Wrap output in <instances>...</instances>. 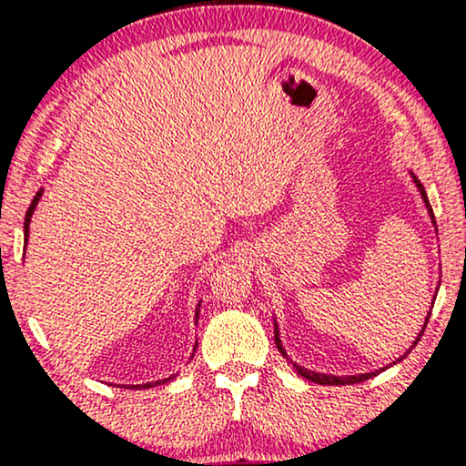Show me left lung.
Instances as JSON below:
<instances>
[{"label": "left lung", "instance_id": "8db88e82", "mask_svg": "<svg viewBox=\"0 0 466 466\" xmlns=\"http://www.w3.org/2000/svg\"><path fill=\"white\" fill-rule=\"evenodd\" d=\"M411 175V179H414V184H416V188H419V192H420V197H422V201H425V206H427V212H430V217H431V223H434L436 226V221H434V212H431V206H430V199H427V192H425V188H422L420 186V181L414 177V173H410ZM438 232V229H436ZM434 304V302H431ZM427 322H430V315H427L425 318V324H422V330H425V326H427ZM274 326H276V333H274V337H276V349L282 352V357H287L289 361H291V357L287 355L285 352V349H282V341H280V330H278V322H276V318H274ZM422 330L419 333V337H416L414 339V344H411V349H414L416 344H419V339L422 337ZM410 349V350H411ZM408 350V352H410ZM408 352H405V355H408ZM405 355L400 357V360H405ZM400 360H397V361H400ZM394 361V363H397ZM291 366H293V370H296L298 374H300V377H304V379H309V381H313V383H319V386H350V383H361V381H368V379H372V377H377L379 372H383L386 370V368H390V366H386V368H379V370H374V372H363V374H346V377H337V374H324V372H315V370H309V368H304V366H300V363H296V361H291Z\"/></svg>", "mask_w": 466, "mask_h": 466}]
</instances>
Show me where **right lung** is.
<instances>
[{
  "label": "right lung",
  "mask_w": 466,
  "mask_h": 466,
  "mask_svg": "<svg viewBox=\"0 0 466 466\" xmlns=\"http://www.w3.org/2000/svg\"><path fill=\"white\" fill-rule=\"evenodd\" d=\"M41 195H44V188H41L39 192H36L35 195V199H32V203H30V208H28V212H25V221H24V237H25V243H28V232H30V218H32V215H35V208H36V203H39V199H41ZM199 307L201 304H197V309H195V324H197V319H199ZM197 349V346H195ZM177 377V374H170V377H166V379H159V381H151V383H142V386H120V388H129V390H144V388H155V386H164V383H168V381H173V379Z\"/></svg>",
  "instance_id": "add662e5"
}]
</instances>
